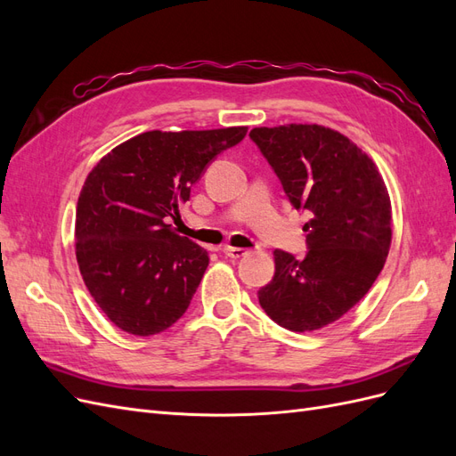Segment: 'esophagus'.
<instances>
[{"label":"esophagus","mask_w":456,"mask_h":456,"mask_svg":"<svg viewBox=\"0 0 456 456\" xmlns=\"http://www.w3.org/2000/svg\"><path fill=\"white\" fill-rule=\"evenodd\" d=\"M228 258H241L247 255V249H241V247H224L223 251Z\"/></svg>","instance_id":"esophagus-1"}]
</instances>
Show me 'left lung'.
<instances>
[{
    "label": "left lung",
    "mask_w": 456,
    "mask_h": 456,
    "mask_svg": "<svg viewBox=\"0 0 456 456\" xmlns=\"http://www.w3.org/2000/svg\"><path fill=\"white\" fill-rule=\"evenodd\" d=\"M285 196L306 211V256L273 251L275 273L258 291L272 320L297 333L337 322L375 283L390 251L392 205L377 165L323 126L256 127L249 133Z\"/></svg>",
    "instance_id": "left-lung-1"
}]
</instances>
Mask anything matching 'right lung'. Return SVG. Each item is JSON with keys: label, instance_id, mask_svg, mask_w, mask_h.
<instances>
[{"label": "right lung", "instance_id": "obj_1", "mask_svg": "<svg viewBox=\"0 0 456 456\" xmlns=\"http://www.w3.org/2000/svg\"><path fill=\"white\" fill-rule=\"evenodd\" d=\"M247 127L148 131L106 154L81 188L76 258L99 308L136 337L181 320L209 266L203 247L175 233L169 218L215 158Z\"/></svg>", "mask_w": 456, "mask_h": 456}]
</instances>
